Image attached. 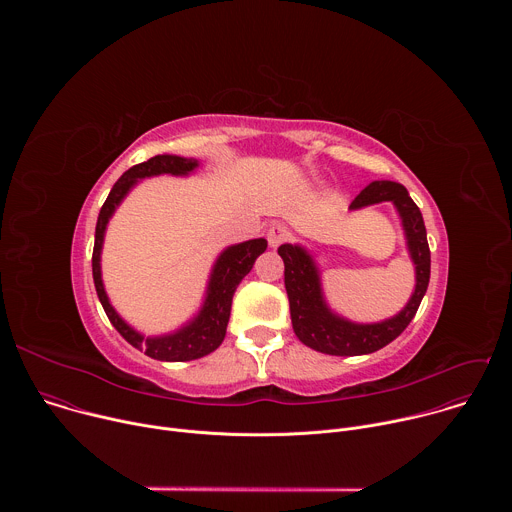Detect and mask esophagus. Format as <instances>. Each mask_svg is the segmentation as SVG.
Segmentation results:
<instances>
[{
    "label": "esophagus",
    "mask_w": 512,
    "mask_h": 512,
    "mask_svg": "<svg viewBox=\"0 0 512 512\" xmlns=\"http://www.w3.org/2000/svg\"><path fill=\"white\" fill-rule=\"evenodd\" d=\"M287 237H289V231H287V227L281 225V223L271 225L269 231H267V243H269V247H273V249H277L283 241H287Z\"/></svg>",
    "instance_id": "34e87169"
}]
</instances>
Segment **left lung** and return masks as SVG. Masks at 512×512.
Returning a JSON list of instances; mask_svg holds the SVG:
<instances>
[{
	"mask_svg": "<svg viewBox=\"0 0 512 512\" xmlns=\"http://www.w3.org/2000/svg\"><path fill=\"white\" fill-rule=\"evenodd\" d=\"M393 202L407 239V249L415 265V291L407 306L393 318L377 324H354L330 312L324 302L320 271L312 255L300 245H281L277 253L285 265V291L289 298L291 326L296 336L310 348L332 356L371 354L393 342L413 320L429 285L431 255L423 216L411 200L407 188L397 182L377 180L364 188L352 202L350 210L379 202Z\"/></svg>",
	"mask_w": 512,
	"mask_h": 512,
	"instance_id": "8db88e82",
	"label": "left lung"
}]
</instances>
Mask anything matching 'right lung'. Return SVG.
<instances>
[{"mask_svg": "<svg viewBox=\"0 0 512 512\" xmlns=\"http://www.w3.org/2000/svg\"><path fill=\"white\" fill-rule=\"evenodd\" d=\"M198 166V160L192 158H180V156H154L148 162H141L133 168H129L111 188L105 204L101 206L97 229H95V247H93V279L97 296L101 300V306L115 326V330L137 350H145V354L156 360H170V362H184L194 360L200 356L210 354L218 346L223 344L227 334V324L231 318V304L235 289L241 283V279L253 269L255 259L267 249L265 239H251L233 247H227L221 257L216 259L204 304L198 312V316L188 322L184 328H180L174 334L166 336H141L135 332L109 304V298L105 294L103 279H101V249H103V237L109 218L113 216L115 208L121 204V200L127 196V192L141 180L148 176L158 174H174V176H186Z\"/></svg>", "mask_w": 512, "mask_h": 512, "instance_id": "obj_1", "label": "right lung"}]
</instances>
